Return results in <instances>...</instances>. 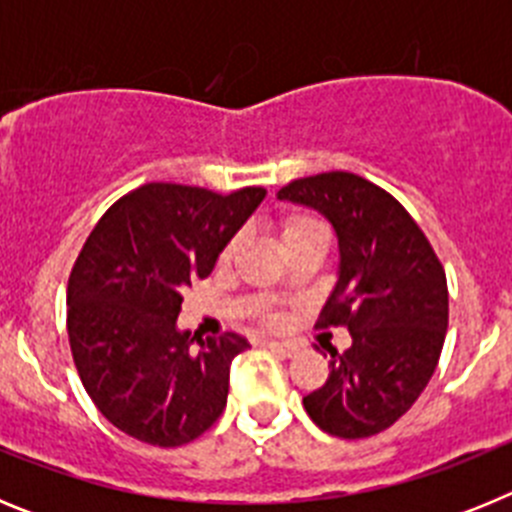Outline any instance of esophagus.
Instances as JSON below:
<instances>
[{
    "label": "esophagus",
    "instance_id": "obj_1",
    "mask_svg": "<svg viewBox=\"0 0 512 512\" xmlns=\"http://www.w3.org/2000/svg\"><path fill=\"white\" fill-rule=\"evenodd\" d=\"M264 346L271 348V351H277V354H282V356L297 354V343H292V341H264Z\"/></svg>",
    "mask_w": 512,
    "mask_h": 512
}]
</instances>
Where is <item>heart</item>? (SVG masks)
I'll return each instance as SVG.
<instances>
[{"label":"heart","instance_id":"1","mask_svg":"<svg viewBox=\"0 0 512 512\" xmlns=\"http://www.w3.org/2000/svg\"><path fill=\"white\" fill-rule=\"evenodd\" d=\"M315 228H320V223H315L312 217L292 215V217H287V223H284L282 238H289V235L305 233V230H315ZM230 253H233V246H228V251H225V256H230ZM279 292H282V287H279Z\"/></svg>","mask_w":512,"mask_h":512}]
</instances>
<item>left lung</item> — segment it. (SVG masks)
Listing matches in <instances>:
<instances>
[{
    "mask_svg": "<svg viewBox=\"0 0 512 512\" xmlns=\"http://www.w3.org/2000/svg\"><path fill=\"white\" fill-rule=\"evenodd\" d=\"M277 197L318 210L336 230L338 282L318 325L351 333V348L330 351L328 382L302 405L330 436L387 431L436 372L449 328L446 271L408 210L364 176H305Z\"/></svg>",
    "mask_w": 512,
    "mask_h": 512,
    "instance_id": "1",
    "label": "left lung"
}]
</instances>
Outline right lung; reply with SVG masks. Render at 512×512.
Returning a JSON list of instances; mask_svg holds the SVG:
<instances>
[{"label":"right lung","mask_w":512,"mask_h":512,"mask_svg":"<svg viewBox=\"0 0 512 512\" xmlns=\"http://www.w3.org/2000/svg\"><path fill=\"white\" fill-rule=\"evenodd\" d=\"M266 189L217 194L153 182L120 197L94 225L69 277L71 354L99 413L122 433L174 449L225 410L238 333L197 341L176 328L182 292L215 269Z\"/></svg>","instance_id":"1"}]
</instances>
